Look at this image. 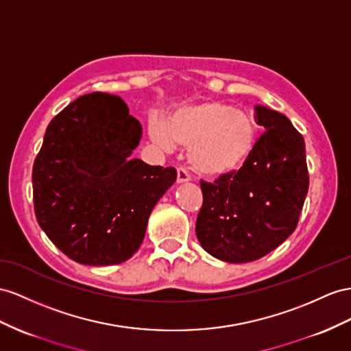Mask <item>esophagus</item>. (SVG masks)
<instances>
[{
    "label": "esophagus",
    "mask_w": 351,
    "mask_h": 351,
    "mask_svg": "<svg viewBox=\"0 0 351 351\" xmlns=\"http://www.w3.org/2000/svg\"><path fill=\"white\" fill-rule=\"evenodd\" d=\"M188 181H190V175H188L186 170L179 167L178 172H176V182L182 184V182H188Z\"/></svg>",
    "instance_id": "1"
}]
</instances>
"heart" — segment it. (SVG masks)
I'll return each instance as SVG.
<instances>
[{
  "label": "heart",
  "instance_id": "1",
  "mask_svg": "<svg viewBox=\"0 0 351 351\" xmlns=\"http://www.w3.org/2000/svg\"><path fill=\"white\" fill-rule=\"evenodd\" d=\"M151 134L166 151L186 148L188 163L195 173L221 178L237 172L252 156L258 125L249 112L209 101L179 110L165 129L154 125Z\"/></svg>",
  "mask_w": 351,
  "mask_h": 351
}]
</instances>
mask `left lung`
I'll return each mask as SVG.
<instances>
[{"instance_id":"8db88e82","label":"left lung","mask_w":351,"mask_h":351,"mask_svg":"<svg viewBox=\"0 0 351 351\" xmlns=\"http://www.w3.org/2000/svg\"><path fill=\"white\" fill-rule=\"evenodd\" d=\"M264 128L252 156L237 172L202 181L195 222L202 247L226 263L265 256L296 228L308 191L305 143L286 115L256 105Z\"/></svg>"}]
</instances>
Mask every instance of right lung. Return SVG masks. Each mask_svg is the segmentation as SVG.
<instances>
[{"label":"right lung","mask_w":351,"mask_h":351,"mask_svg":"<svg viewBox=\"0 0 351 351\" xmlns=\"http://www.w3.org/2000/svg\"><path fill=\"white\" fill-rule=\"evenodd\" d=\"M141 136L123 99L102 92L80 96L47 125L32 169L35 217L73 261H128L176 181L173 167L130 158Z\"/></svg>","instance_id":"add662e5"}]
</instances>
